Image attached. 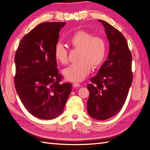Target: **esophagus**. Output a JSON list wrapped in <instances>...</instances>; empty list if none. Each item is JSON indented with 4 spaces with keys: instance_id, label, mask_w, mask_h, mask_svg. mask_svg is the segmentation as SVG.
<instances>
[{
    "instance_id": "obj_1",
    "label": "esophagus",
    "mask_w": 150,
    "mask_h": 150,
    "mask_svg": "<svg viewBox=\"0 0 150 150\" xmlns=\"http://www.w3.org/2000/svg\"><path fill=\"white\" fill-rule=\"evenodd\" d=\"M73 86L74 87H79L81 86V84L79 83H73Z\"/></svg>"
}]
</instances>
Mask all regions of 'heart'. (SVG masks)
I'll return each mask as SVG.
<instances>
[{
	"label": "heart",
	"mask_w": 150,
	"mask_h": 150,
	"mask_svg": "<svg viewBox=\"0 0 150 150\" xmlns=\"http://www.w3.org/2000/svg\"><path fill=\"white\" fill-rule=\"evenodd\" d=\"M73 48L80 50L78 61L63 70V75L71 81H81L89 74L93 68H97L103 63L107 53V44L105 40L85 30H79L69 39ZM54 55L57 61L62 65L69 62L68 51L61 42L54 47Z\"/></svg>",
	"instance_id": "heart-1"
}]
</instances>
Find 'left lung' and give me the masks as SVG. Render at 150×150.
I'll return each mask as SVG.
<instances>
[{
	"label": "left lung",
	"mask_w": 150,
	"mask_h": 150,
	"mask_svg": "<svg viewBox=\"0 0 150 150\" xmlns=\"http://www.w3.org/2000/svg\"><path fill=\"white\" fill-rule=\"evenodd\" d=\"M105 28L109 42L108 59L87 85L89 97L87 106L91 117L105 120L119 113L126 100L133 79L132 56L122 33L105 21L99 20Z\"/></svg>",
	"instance_id": "8db88e82"
}]
</instances>
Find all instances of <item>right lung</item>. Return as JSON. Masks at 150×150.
Instances as JSON below:
<instances>
[{"label":"right lung","instance_id":"obj_1","mask_svg":"<svg viewBox=\"0 0 150 150\" xmlns=\"http://www.w3.org/2000/svg\"><path fill=\"white\" fill-rule=\"evenodd\" d=\"M65 23L39 24L25 35L16 49L15 86L25 108L38 118L54 119L63 113L71 91L62 83L54 47Z\"/></svg>","mask_w":150,"mask_h":150}]
</instances>
